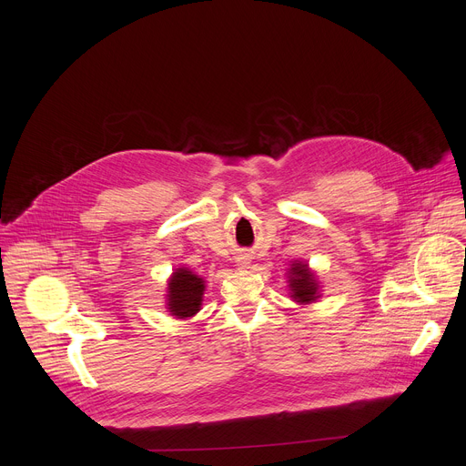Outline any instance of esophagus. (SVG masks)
I'll list each match as a JSON object with an SVG mask.
<instances>
[{
	"label": "esophagus",
	"instance_id": "obj_1",
	"mask_svg": "<svg viewBox=\"0 0 466 466\" xmlns=\"http://www.w3.org/2000/svg\"><path fill=\"white\" fill-rule=\"evenodd\" d=\"M236 265H238V269H248L250 258H248L247 254H239V256L236 258Z\"/></svg>",
	"mask_w": 466,
	"mask_h": 466
}]
</instances>
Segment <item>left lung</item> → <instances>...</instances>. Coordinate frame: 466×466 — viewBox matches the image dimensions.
<instances>
[{
	"label": "left lung",
	"mask_w": 466,
	"mask_h": 466,
	"mask_svg": "<svg viewBox=\"0 0 466 466\" xmlns=\"http://www.w3.org/2000/svg\"><path fill=\"white\" fill-rule=\"evenodd\" d=\"M288 288H289V297L299 306L313 304L322 295L320 282H319L315 271H311L308 261H304V259H295L289 263Z\"/></svg>",
	"instance_id": "left-lung-1"
}]
</instances>
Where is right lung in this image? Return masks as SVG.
Returning <instances> with one entry per match:
<instances>
[{"mask_svg":"<svg viewBox=\"0 0 466 466\" xmlns=\"http://www.w3.org/2000/svg\"><path fill=\"white\" fill-rule=\"evenodd\" d=\"M205 289H207L205 279L198 277L191 269L184 268V265H180V268H177L171 273L167 280L166 309L175 319L186 320L195 317L198 311H201Z\"/></svg>","mask_w":466,"mask_h":466,"instance_id":"obj_1","label":"right lung"}]
</instances>
